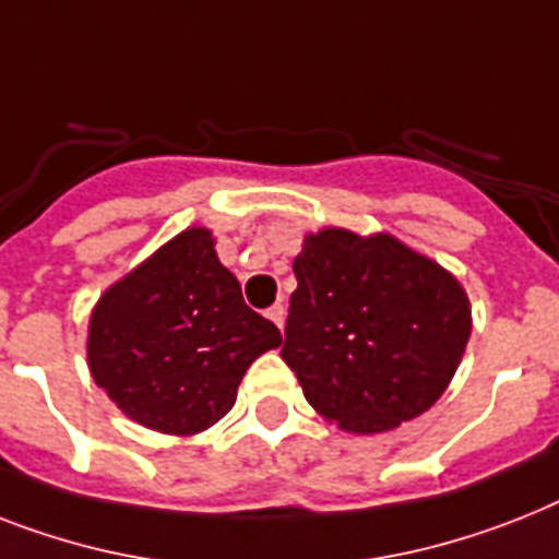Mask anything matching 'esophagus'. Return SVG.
<instances>
[{"label":"esophagus","mask_w":559,"mask_h":559,"mask_svg":"<svg viewBox=\"0 0 559 559\" xmlns=\"http://www.w3.org/2000/svg\"><path fill=\"white\" fill-rule=\"evenodd\" d=\"M266 319L272 321V324L278 326H284V321H287V310H284V304H272L270 310H266Z\"/></svg>","instance_id":"obj_1"}]
</instances>
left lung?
<instances>
[{
    "label": "left lung",
    "mask_w": 559,
    "mask_h": 559,
    "mask_svg": "<svg viewBox=\"0 0 559 559\" xmlns=\"http://www.w3.org/2000/svg\"><path fill=\"white\" fill-rule=\"evenodd\" d=\"M281 358L326 421L384 433L437 405L471 338L453 272L388 233L304 235Z\"/></svg>",
    "instance_id": "8db88e82"
}]
</instances>
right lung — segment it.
I'll use <instances>...</instances> for the list:
<instances>
[{
    "mask_svg": "<svg viewBox=\"0 0 559 559\" xmlns=\"http://www.w3.org/2000/svg\"><path fill=\"white\" fill-rule=\"evenodd\" d=\"M281 344L278 326L249 310L215 235L189 226L99 295L88 319L97 388L143 428L194 437L238 399L249 365Z\"/></svg>",
    "mask_w": 559,
    "mask_h": 559,
    "instance_id": "right-lung-1",
    "label": "right lung"
}]
</instances>
